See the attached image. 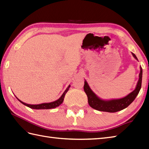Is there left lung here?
Listing matches in <instances>:
<instances>
[{
  "label": "left lung",
  "mask_w": 149,
  "mask_h": 149,
  "mask_svg": "<svg viewBox=\"0 0 149 149\" xmlns=\"http://www.w3.org/2000/svg\"><path fill=\"white\" fill-rule=\"evenodd\" d=\"M131 54H132L133 57L138 61L136 55L133 53H131ZM140 68V72L139 74V79H138L135 89L130 94L126 96L125 97L122 98L107 100L100 98L92 91L87 81L85 80L84 90L86 94L87 95L89 106L92 107L93 109L99 110V111L108 112H116L126 109L136 98L141 89V81H142V68L141 67Z\"/></svg>",
  "instance_id": "obj_1"
}]
</instances>
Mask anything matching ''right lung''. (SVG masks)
Returning a JSON list of instances; mask_svg holds the SVG:
<instances>
[{"mask_svg": "<svg viewBox=\"0 0 149 149\" xmlns=\"http://www.w3.org/2000/svg\"><path fill=\"white\" fill-rule=\"evenodd\" d=\"M70 85H69L67 87V88L66 89V90L64 91L63 95L61 96V97L60 98L56 100V101H54L53 102H50V103H41V104H38V105H30V104H27V103H25L22 102L17 97H16V98L18 99L19 101L22 103V104L25 105V106H27L28 107H29V108L32 109L39 110V109H54V108H56V107L60 106L61 103H63L64 98H65V95L67 93V92L68 91V89H69V88H70Z\"/></svg>", "mask_w": 149, "mask_h": 149, "instance_id": "add662e5", "label": "right lung"}]
</instances>
